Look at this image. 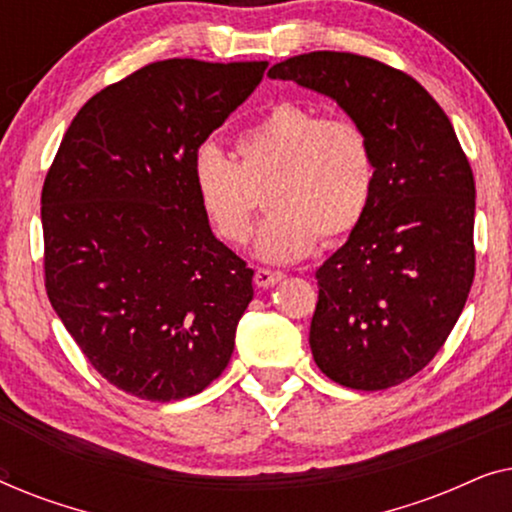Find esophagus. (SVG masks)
Listing matches in <instances>:
<instances>
[{
  "instance_id": "obj_1",
  "label": "esophagus",
  "mask_w": 512,
  "mask_h": 512,
  "mask_svg": "<svg viewBox=\"0 0 512 512\" xmlns=\"http://www.w3.org/2000/svg\"><path fill=\"white\" fill-rule=\"evenodd\" d=\"M279 279H284V272H279V270L258 268V270L254 272V284L258 286V289H268V286L277 284Z\"/></svg>"
}]
</instances>
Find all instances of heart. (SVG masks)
<instances>
[{"label": "heart", "mask_w": 512, "mask_h": 512, "mask_svg": "<svg viewBox=\"0 0 512 512\" xmlns=\"http://www.w3.org/2000/svg\"><path fill=\"white\" fill-rule=\"evenodd\" d=\"M235 160L212 142L191 160L195 200L219 240H249L261 195L270 214L256 235V256L298 261L317 240H345L366 219L377 188L368 130L349 116H326L284 100L233 139Z\"/></svg>", "instance_id": "heart-1"}]
</instances>
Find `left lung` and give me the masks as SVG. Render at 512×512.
Wrapping results in <instances>:
<instances>
[{"mask_svg": "<svg viewBox=\"0 0 512 512\" xmlns=\"http://www.w3.org/2000/svg\"><path fill=\"white\" fill-rule=\"evenodd\" d=\"M268 76L333 97L373 139V205L317 270L310 347L342 387H396L429 366L471 291V165L445 111L401 69L314 51L277 62Z\"/></svg>", "mask_w": 512, "mask_h": 512, "instance_id": "8db88e82", "label": "left lung"}]
</instances>
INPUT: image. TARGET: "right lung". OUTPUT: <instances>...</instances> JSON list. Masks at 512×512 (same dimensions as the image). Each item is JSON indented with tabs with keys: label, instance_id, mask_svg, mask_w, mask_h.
I'll use <instances>...</instances> for the list:
<instances>
[{
	"label": "right lung",
	"instance_id": "add662e5",
	"mask_svg": "<svg viewBox=\"0 0 512 512\" xmlns=\"http://www.w3.org/2000/svg\"><path fill=\"white\" fill-rule=\"evenodd\" d=\"M268 62H151L83 104L41 191L44 282L97 373L142 401L200 394L254 298L195 200L198 146Z\"/></svg>",
	"mask_w": 512,
	"mask_h": 512
}]
</instances>
